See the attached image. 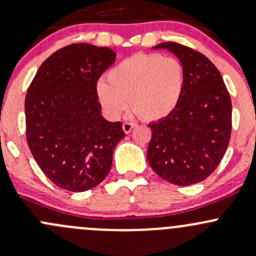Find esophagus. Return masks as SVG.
<instances>
[{
    "label": "esophagus",
    "instance_id": "esophagus-1",
    "mask_svg": "<svg viewBox=\"0 0 256 256\" xmlns=\"http://www.w3.org/2000/svg\"><path fill=\"white\" fill-rule=\"evenodd\" d=\"M134 128H136L135 122H128V121H126V122L122 124V130L125 134H130Z\"/></svg>",
    "mask_w": 256,
    "mask_h": 256
}]
</instances>
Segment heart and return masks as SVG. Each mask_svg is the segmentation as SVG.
<instances>
[{
	"instance_id": "b5f03b06",
	"label": "heart",
	"mask_w": 256,
	"mask_h": 256,
	"mask_svg": "<svg viewBox=\"0 0 256 256\" xmlns=\"http://www.w3.org/2000/svg\"><path fill=\"white\" fill-rule=\"evenodd\" d=\"M185 86L182 64L160 54L140 52L110 70L96 84V96L112 119L130 106L141 119L158 121L176 109Z\"/></svg>"
}]
</instances>
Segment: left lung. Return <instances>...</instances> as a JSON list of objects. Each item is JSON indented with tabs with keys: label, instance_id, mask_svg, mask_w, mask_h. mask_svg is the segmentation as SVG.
<instances>
[{
	"label": "left lung",
	"instance_id": "obj_1",
	"mask_svg": "<svg viewBox=\"0 0 256 256\" xmlns=\"http://www.w3.org/2000/svg\"><path fill=\"white\" fill-rule=\"evenodd\" d=\"M166 49L182 64L185 86L176 109L150 122L147 160L172 184L186 186L205 180L217 168L230 140L232 102L222 76L205 55L174 42Z\"/></svg>",
	"mask_w": 256,
	"mask_h": 256
}]
</instances>
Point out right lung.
Here are the masks:
<instances>
[{
    "label": "right lung",
    "instance_id": "1",
    "mask_svg": "<svg viewBox=\"0 0 256 256\" xmlns=\"http://www.w3.org/2000/svg\"><path fill=\"white\" fill-rule=\"evenodd\" d=\"M116 54L106 46L71 44L49 56L26 96L29 150L58 188L82 192L109 173L114 148L125 137L122 124L100 114L96 82Z\"/></svg>",
    "mask_w": 256,
    "mask_h": 256
}]
</instances>
